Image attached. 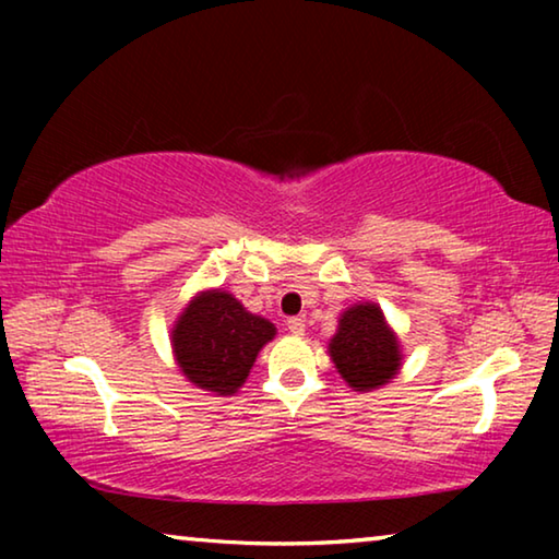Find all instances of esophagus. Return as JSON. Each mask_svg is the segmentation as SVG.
<instances>
[{
    "label": "esophagus",
    "mask_w": 559,
    "mask_h": 559,
    "mask_svg": "<svg viewBox=\"0 0 559 559\" xmlns=\"http://www.w3.org/2000/svg\"><path fill=\"white\" fill-rule=\"evenodd\" d=\"M286 330H288L290 335H296V337L306 335V320H300V318H288V320H286Z\"/></svg>",
    "instance_id": "1"
}]
</instances>
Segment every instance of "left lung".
<instances>
[{
    "instance_id": "8db88e82",
    "label": "left lung",
    "mask_w": 559,
    "mask_h": 559,
    "mask_svg": "<svg viewBox=\"0 0 559 559\" xmlns=\"http://www.w3.org/2000/svg\"><path fill=\"white\" fill-rule=\"evenodd\" d=\"M328 355L355 392H372L390 384L400 374L404 359L400 337L372 300L355 302L340 313Z\"/></svg>"
}]
</instances>
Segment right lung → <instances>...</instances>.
<instances>
[{"label": "right lung", "mask_w": 559, "mask_h": 559, "mask_svg": "<svg viewBox=\"0 0 559 559\" xmlns=\"http://www.w3.org/2000/svg\"><path fill=\"white\" fill-rule=\"evenodd\" d=\"M276 337V325L249 313L229 290L206 288L177 316L169 343L173 355L197 390L231 396L243 386L261 347Z\"/></svg>", "instance_id": "obj_1"}]
</instances>
